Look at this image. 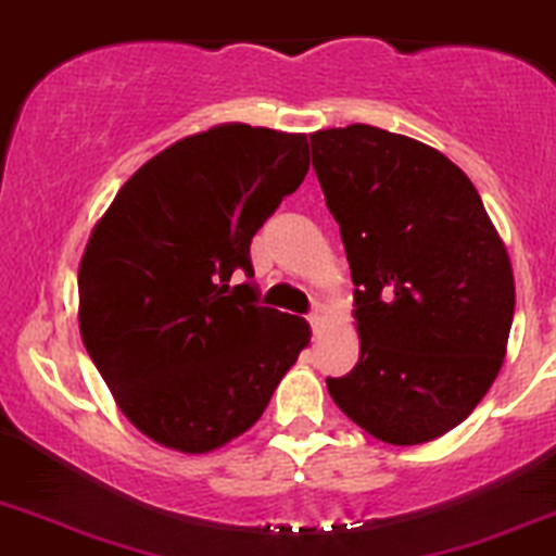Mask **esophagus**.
I'll use <instances>...</instances> for the list:
<instances>
[{"instance_id":"1","label":"esophagus","mask_w":556,"mask_h":556,"mask_svg":"<svg viewBox=\"0 0 556 556\" xmlns=\"http://www.w3.org/2000/svg\"><path fill=\"white\" fill-rule=\"evenodd\" d=\"M323 323H326V306L315 304V306H312V312H309V326L317 331V328H320Z\"/></svg>"}]
</instances>
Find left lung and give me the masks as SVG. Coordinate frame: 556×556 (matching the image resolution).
Here are the masks:
<instances>
[{"label": "left lung", "mask_w": 556, "mask_h": 556, "mask_svg": "<svg viewBox=\"0 0 556 556\" xmlns=\"http://www.w3.org/2000/svg\"><path fill=\"white\" fill-rule=\"evenodd\" d=\"M348 252L361 355L328 377L371 438L418 445L459 427L505 358L516 290L481 195L438 149L369 124L309 135Z\"/></svg>", "instance_id": "8db88e82"}]
</instances>
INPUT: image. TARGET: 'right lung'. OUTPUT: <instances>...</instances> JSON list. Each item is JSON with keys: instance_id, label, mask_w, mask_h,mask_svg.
<instances>
[{"instance_id": "right-lung-1", "label": "right lung", "mask_w": 556, "mask_h": 556, "mask_svg": "<svg viewBox=\"0 0 556 556\" xmlns=\"http://www.w3.org/2000/svg\"><path fill=\"white\" fill-rule=\"evenodd\" d=\"M306 170V135L223 124L135 170L91 230L80 337L154 443L206 454L239 438L309 344V323L257 304L250 282L252 236Z\"/></svg>"}]
</instances>
